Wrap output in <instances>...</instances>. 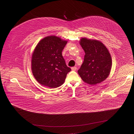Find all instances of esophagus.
Returning a JSON list of instances; mask_svg holds the SVG:
<instances>
[{"label": "esophagus", "mask_w": 134, "mask_h": 134, "mask_svg": "<svg viewBox=\"0 0 134 134\" xmlns=\"http://www.w3.org/2000/svg\"><path fill=\"white\" fill-rule=\"evenodd\" d=\"M71 69H72V71H76V67H73L71 68Z\"/></svg>", "instance_id": "obj_1"}]
</instances>
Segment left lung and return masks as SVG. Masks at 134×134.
I'll list each match as a JSON object with an SVG mask.
<instances>
[{"label": "left lung", "mask_w": 134, "mask_h": 134, "mask_svg": "<svg viewBox=\"0 0 134 134\" xmlns=\"http://www.w3.org/2000/svg\"><path fill=\"white\" fill-rule=\"evenodd\" d=\"M80 44L85 53L84 60L78 73L82 80L90 85H95L109 76L112 59L107 47L97 40L82 37Z\"/></svg>", "instance_id": "1"}]
</instances>
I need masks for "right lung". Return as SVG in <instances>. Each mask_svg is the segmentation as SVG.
Returning <instances> with one entry per match:
<instances>
[{
  "label": "right lung",
  "instance_id": "add662e5",
  "mask_svg": "<svg viewBox=\"0 0 134 134\" xmlns=\"http://www.w3.org/2000/svg\"><path fill=\"white\" fill-rule=\"evenodd\" d=\"M67 43L59 37L52 35L39 41L31 57V71L41 85L56 88L64 83L67 74L71 71L62 55Z\"/></svg>",
  "mask_w": 134,
  "mask_h": 134
}]
</instances>
